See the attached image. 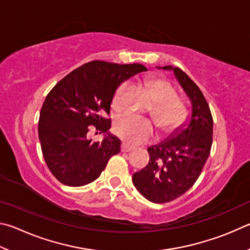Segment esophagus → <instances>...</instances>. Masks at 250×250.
I'll return each mask as SVG.
<instances>
[{"label": "esophagus", "mask_w": 250, "mask_h": 250, "mask_svg": "<svg viewBox=\"0 0 250 250\" xmlns=\"http://www.w3.org/2000/svg\"><path fill=\"white\" fill-rule=\"evenodd\" d=\"M133 149H134V148L132 146L127 145V144H126V143H123L122 146H121L122 152H128V151H132Z\"/></svg>", "instance_id": "obj_1"}]
</instances>
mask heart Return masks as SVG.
<instances>
[{
  "mask_svg": "<svg viewBox=\"0 0 250 250\" xmlns=\"http://www.w3.org/2000/svg\"><path fill=\"white\" fill-rule=\"evenodd\" d=\"M145 89L152 99L150 116L161 133L169 134L185 124L189 108L185 101L177 98L176 90L168 81L150 79L145 82ZM126 90L127 86L122 83L114 92L111 103L113 111L121 112L124 109ZM113 130L117 137L130 145L145 143L154 135V127L149 121L132 114H124L118 117L114 123Z\"/></svg>",
  "mask_w": 250,
  "mask_h": 250,
  "instance_id": "b5f03b06",
  "label": "heart"
}]
</instances>
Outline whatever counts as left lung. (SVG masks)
Instances as JSON below:
<instances>
[{
    "label": "left lung",
    "mask_w": 250,
    "mask_h": 250,
    "mask_svg": "<svg viewBox=\"0 0 250 250\" xmlns=\"http://www.w3.org/2000/svg\"><path fill=\"white\" fill-rule=\"evenodd\" d=\"M173 69L192 104L187 127L178 129L168 141L148 148L149 163L133 174V182L147 200L167 203L185 194L198 180L213 142V117L202 91L181 69Z\"/></svg>",
    "instance_id": "8db88e82"
}]
</instances>
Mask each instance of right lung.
<instances>
[{
  "instance_id": "1",
  "label": "right lung",
  "mask_w": 250,
  "mask_h": 250,
  "mask_svg": "<svg viewBox=\"0 0 250 250\" xmlns=\"http://www.w3.org/2000/svg\"><path fill=\"white\" fill-rule=\"evenodd\" d=\"M139 63L118 64L93 60L74 69L52 87L43 102L38 136L43 158L57 180L69 187L94 181L112 156L120 152L121 141L109 135L112 98L121 83L146 71ZM107 132L101 143L88 133Z\"/></svg>"
}]
</instances>
